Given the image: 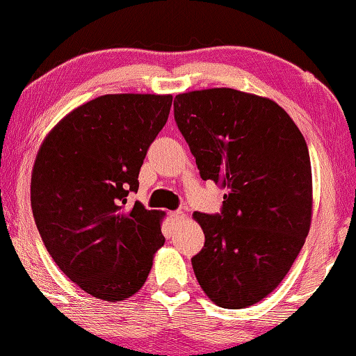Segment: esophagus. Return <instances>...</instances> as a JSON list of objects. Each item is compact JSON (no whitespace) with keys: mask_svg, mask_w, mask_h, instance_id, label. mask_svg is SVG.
<instances>
[{"mask_svg":"<svg viewBox=\"0 0 356 356\" xmlns=\"http://www.w3.org/2000/svg\"><path fill=\"white\" fill-rule=\"evenodd\" d=\"M170 218H172L173 221H184V220H186V213H184V212H172V213H170Z\"/></svg>","mask_w":356,"mask_h":356,"instance_id":"esophagus-1","label":"esophagus"}]
</instances>
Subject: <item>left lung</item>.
I'll list each match as a JSON object with an SVG mask.
<instances>
[{
	"instance_id": "obj_1",
	"label": "left lung",
	"mask_w": 356,
	"mask_h": 356,
	"mask_svg": "<svg viewBox=\"0 0 356 356\" xmlns=\"http://www.w3.org/2000/svg\"><path fill=\"white\" fill-rule=\"evenodd\" d=\"M173 107L200 178L226 189L221 213H193L205 234L195 277L218 307H250L280 286L310 231L305 138L275 101L233 88L181 92Z\"/></svg>"
}]
</instances>
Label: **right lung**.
Segmentation results:
<instances>
[{"label": "right lung", "instance_id": "right-lung-1", "mask_svg": "<svg viewBox=\"0 0 356 356\" xmlns=\"http://www.w3.org/2000/svg\"><path fill=\"white\" fill-rule=\"evenodd\" d=\"M172 95H104L69 112L41 143L30 202L44 247L64 275L104 302L141 289L165 242V213L127 205Z\"/></svg>", "mask_w": 356, "mask_h": 356}]
</instances>
